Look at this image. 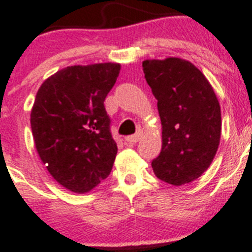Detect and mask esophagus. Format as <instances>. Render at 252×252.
I'll list each match as a JSON object with an SVG mask.
<instances>
[{"label":"esophagus","instance_id":"obj_1","mask_svg":"<svg viewBox=\"0 0 252 252\" xmlns=\"http://www.w3.org/2000/svg\"><path fill=\"white\" fill-rule=\"evenodd\" d=\"M141 137H142V133H141V132H137L136 134H132V136H128L126 139V142L136 143V142H138L139 139H141Z\"/></svg>","mask_w":252,"mask_h":252}]
</instances>
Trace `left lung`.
Here are the masks:
<instances>
[{"label":"left lung","mask_w":252,"mask_h":252,"mask_svg":"<svg viewBox=\"0 0 252 252\" xmlns=\"http://www.w3.org/2000/svg\"><path fill=\"white\" fill-rule=\"evenodd\" d=\"M143 73L158 100L161 152L151 162L158 179L182 186L210 166L221 132L219 101L209 80L189 61L146 60Z\"/></svg>","instance_id":"8db88e82"}]
</instances>
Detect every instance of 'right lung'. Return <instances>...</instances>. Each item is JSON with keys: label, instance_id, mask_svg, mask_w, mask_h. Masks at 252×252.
I'll list each match as a JSON object with an SVG mask.
<instances>
[{"label": "right lung", "instance_id": "right-lung-1", "mask_svg": "<svg viewBox=\"0 0 252 252\" xmlns=\"http://www.w3.org/2000/svg\"><path fill=\"white\" fill-rule=\"evenodd\" d=\"M119 71L113 63L67 66L44 80L35 96L31 126L38 155L77 193L91 191L113 169L118 146L103 101Z\"/></svg>", "mask_w": 252, "mask_h": 252}]
</instances>
